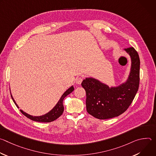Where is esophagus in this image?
<instances>
[{
    "mask_svg": "<svg viewBox=\"0 0 156 156\" xmlns=\"http://www.w3.org/2000/svg\"><path fill=\"white\" fill-rule=\"evenodd\" d=\"M83 80V78H81V77L77 78L76 79V83L77 84H80L82 83Z\"/></svg>",
    "mask_w": 156,
    "mask_h": 156,
    "instance_id": "esophagus-1",
    "label": "esophagus"
}]
</instances>
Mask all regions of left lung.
I'll use <instances>...</instances> for the list:
<instances>
[{"instance_id": "8db88e82", "label": "left lung", "mask_w": 156, "mask_h": 156, "mask_svg": "<svg viewBox=\"0 0 156 156\" xmlns=\"http://www.w3.org/2000/svg\"><path fill=\"white\" fill-rule=\"evenodd\" d=\"M125 50L131 58V70L125 83L111 88L93 78H86L81 83L86 93L87 112L96 119H108L122 114L129 107L138 90L139 55L133 47Z\"/></svg>"}]
</instances>
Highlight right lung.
<instances>
[{
	"instance_id": "1",
	"label": "right lung",
	"mask_w": 156,
	"mask_h": 156,
	"mask_svg": "<svg viewBox=\"0 0 156 156\" xmlns=\"http://www.w3.org/2000/svg\"><path fill=\"white\" fill-rule=\"evenodd\" d=\"M74 90V87L73 86H72L70 87L69 90H66L64 94L62 96V97L60 98V100L58 101V103L56 104V105L54 107V108L51 110L49 112H48V114L44 115L42 116H39V117H33V116H31L27 113H25V112H23V110H20V112L23 114L25 116H26L27 118L33 120V121H35V122H53L54 120H55L56 119H57L59 117H60L63 112V110H64V107H63V101L64 99V98L69 95V94H70L72 92H73ZM11 97L14 102V103L15 104V105H16V107L18 108V106L17 105V104H16V102H15V101L13 100V98H12V95H11Z\"/></svg>"
}]
</instances>
